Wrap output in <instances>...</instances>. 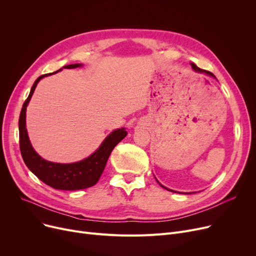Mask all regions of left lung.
<instances>
[{
	"instance_id": "obj_1",
	"label": "left lung",
	"mask_w": 256,
	"mask_h": 256,
	"mask_svg": "<svg viewBox=\"0 0 256 256\" xmlns=\"http://www.w3.org/2000/svg\"><path fill=\"white\" fill-rule=\"evenodd\" d=\"M191 66H192V68H193V70H195L196 72H199V74H206V76H212V78H216V76H214L212 72H206V70H201V68H199V67H197L194 63H191ZM156 182H158V184L162 186V188H164V189H166V190H168V191H171V192H174V193H178V192H176V191H173V190H170V189H168V188H166V186H164L162 184H160L158 180H156ZM184 194H191V193H184Z\"/></svg>"
}]
</instances>
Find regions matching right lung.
Listing matches in <instances>:
<instances>
[{"mask_svg": "<svg viewBox=\"0 0 256 256\" xmlns=\"http://www.w3.org/2000/svg\"><path fill=\"white\" fill-rule=\"evenodd\" d=\"M83 66V64L76 63L63 66V68H76V67ZM59 70L40 76L32 86L28 98L22 104L20 120H18V130H20V154L24 158V162L35 176L42 180L48 186L54 188L57 190H65V191H76L87 189L96 184L102 173L106 167V160L109 158L114 147L122 140L128 132L124 128H117L113 130L110 135H108L106 139L102 142L100 146L90 154L88 158L80 160L76 163L70 164H61L50 162L40 156L30 142L28 132L26 128V111L28 106L31 98L34 93V90L42 78L48 76L50 74H57Z\"/></svg>", "mask_w": 256, "mask_h": 256, "instance_id": "obj_1", "label": "right lung"}]
</instances>
